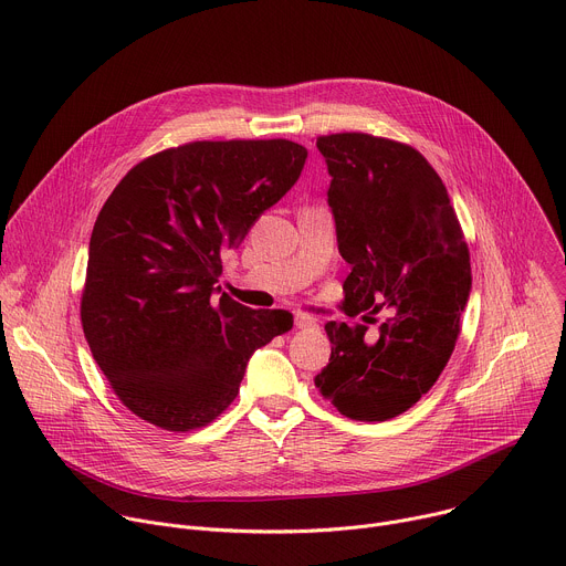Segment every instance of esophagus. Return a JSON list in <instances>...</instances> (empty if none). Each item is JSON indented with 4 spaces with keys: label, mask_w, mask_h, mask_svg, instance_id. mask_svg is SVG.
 <instances>
[{
    "label": "esophagus",
    "mask_w": 566,
    "mask_h": 566,
    "mask_svg": "<svg viewBox=\"0 0 566 566\" xmlns=\"http://www.w3.org/2000/svg\"><path fill=\"white\" fill-rule=\"evenodd\" d=\"M293 322H295L297 329L315 327V317H311V315H306V313H295V315H293Z\"/></svg>",
    "instance_id": "esophagus-1"
}]
</instances>
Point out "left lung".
Listing matches in <instances>:
<instances>
[{
  "mask_svg": "<svg viewBox=\"0 0 566 566\" xmlns=\"http://www.w3.org/2000/svg\"><path fill=\"white\" fill-rule=\"evenodd\" d=\"M327 201L347 275L343 308H391L376 343L365 325L327 322L329 365L315 387L356 421H387L430 391L450 360L472 289L470 255L448 190L410 145L369 134L319 136Z\"/></svg>",
  "mask_w": 566,
  "mask_h": 566,
  "instance_id": "obj_1",
  "label": "left lung"
}]
</instances>
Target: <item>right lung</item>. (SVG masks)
I'll use <instances>...</instances> for the list:
<instances>
[{
	"mask_svg": "<svg viewBox=\"0 0 566 566\" xmlns=\"http://www.w3.org/2000/svg\"><path fill=\"white\" fill-rule=\"evenodd\" d=\"M306 147L197 140L134 166L92 239L83 329L116 396L143 421L188 432L219 417L255 349L293 327L214 286L221 255L300 179Z\"/></svg>",
	"mask_w": 566,
	"mask_h": 566,
	"instance_id": "obj_1",
	"label": "right lung"
}]
</instances>
